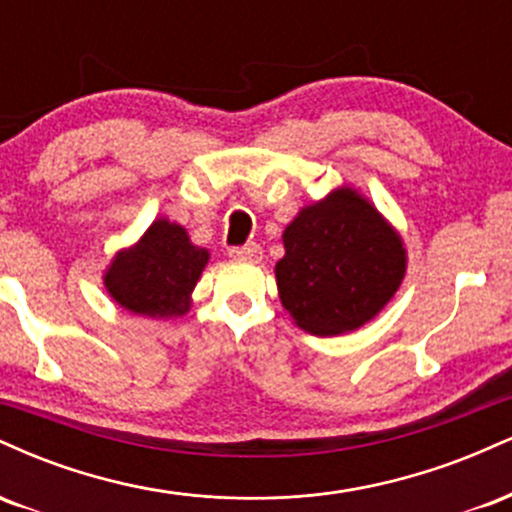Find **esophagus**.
Returning <instances> with one entry per match:
<instances>
[{
    "mask_svg": "<svg viewBox=\"0 0 512 512\" xmlns=\"http://www.w3.org/2000/svg\"><path fill=\"white\" fill-rule=\"evenodd\" d=\"M228 255L236 257V260H250L257 262L262 257V248L257 243H248V245H236V248H228Z\"/></svg>",
    "mask_w": 512,
    "mask_h": 512,
    "instance_id": "1",
    "label": "esophagus"
}]
</instances>
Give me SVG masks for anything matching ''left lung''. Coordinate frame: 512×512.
<instances>
[{
	"mask_svg": "<svg viewBox=\"0 0 512 512\" xmlns=\"http://www.w3.org/2000/svg\"><path fill=\"white\" fill-rule=\"evenodd\" d=\"M276 262L284 308L305 332L330 337L361 327L402 284V240L354 190L305 207L284 231Z\"/></svg>",
	"mask_w": 512,
	"mask_h": 512,
	"instance_id": "obj_1",
	"label": "left lung"
}]
</instances>
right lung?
Listing matches in <instances>:
<instances>
[{
	"instance_id": "1",
	"label": "right lung",
	"mask_w": 512,
	"mask_h": 512,
	"mask_svg": "<svg viewBox=\"0 0 512 512\" xmlns=\"http://www.w3.org/2000/svg\"><path fill=\"white\" fill-rule=\"evenodd\" d=\"M207 260L209 252L192 245L185 228L158 219L134 248L117 252L105 289L134 315H182Z\"/></svg>"
}]
</instances>
